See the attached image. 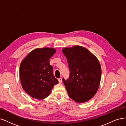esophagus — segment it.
I'll list each match as a JSON object with an SVG mask.
<instances>
[{
	"mask_svg": "<svg viewBox=\"0 0 126 126\" xmlns=\"http://www.w3.org/2000/svg\"><path fill=\"white\" fill-rule=\"evenodd\" d=\"M58 80H59V82L60 83H61L62 82V78H60V79H59Z\"/></svg>",
	"mask_w": 126,
	"mask_h": 126,
	"instance_id": "1",
	"label": "esophagus"
}]
</instances>
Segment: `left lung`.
Returning a JSON list of instances; mask_svg holds the SVG:
<instances>
[{"label":"left lung","mask_w":126,"mask_h":126,"mask_svg":"<svg viewBox=\"0 0 126 126\" xmlns=\"http://www.w3.org/2000/svg\"><path fill=\"white\" fill-rule=\"evenodd\" d=\"M62 52L67 61L70 76L63 79L69 97L77 103L91 99L99 88L101 70L96 56L80 46L65 47Z\"/></svg>","instance_id":"left-lung-1"}]
</instances>
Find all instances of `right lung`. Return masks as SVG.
I'll return each mask as SVG.
<instances>
[{"mask_svg":"<svg viewBox=\"0 0 126 126\" xmlns=\"http://www.w3.org/2000/svg\"><path fill=\"white\" fill-rule=\"evenodd\" d=\"M55 52L54 48H35L21 62L19 70L21 84L24 91L32 98H46L54 85L59 83L49 62Z\"/></svg>","mask_w":126,"mask_h":126,"instance_id":"obj_1","label":"right lung"}]
</instances>
